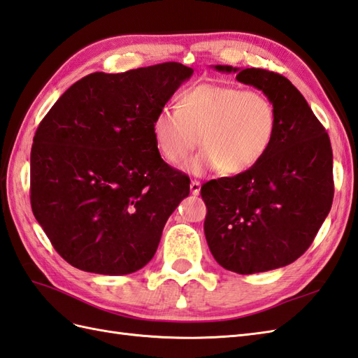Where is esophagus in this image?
<instances>
[{
    "label": "esophagus",
    "instance_id": "obj_1",
    "mask_svg": "<svg viewBox=\"0 0 358 358\" xmlns=\"http://www.w3.org/2000/svg\"><path fill=\"white\" fill-rule=\"evenodd\" d=\"M199 190H201V182L196 180L190 181V192H192V195H199Z\"/></svg>",
    "mask_w": 358,
    "mask_h": 358
}]
</instances>
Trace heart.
<instances>
[{"instance_id": "b5f03b06", "label": "heart", "mask_w": 358, "mask_h": 358, "mask_svg": "<svg viewBox=\"0 0 358 358\" xmlns=\"http://www.w3.org/2000/svg\"><path fill=\"white\" fill-rule=\"evenodd\" d=\"M276 131L278 113L268 96L222 84L181 91L177 108H160L151 123L157 151L173 166L186 162L199 137L203 151L186 164L195 176L252 171L270 151Z\"/></svg>"}]
</instances>
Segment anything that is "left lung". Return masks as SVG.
<instances>
[{
  "instance_id": "obj_1",
  "label": "left lung",
  "mask_w": 358,
  "mask_h": 358,
  "mask_svg": "<svg viewBox=\"0 0 358 358\" xmlns=\"http://www.w3.org/2000/svg\"><path fill=\"white\" fill-rule=\"evenodd\" d=\"M215 69L236 73L239 82L268 96L276 106L278 131L256 168L201 186L207 244L221 267L239 274L285 267L308 250L331 210L328 132L282 74L230 65Z\"/></svg>"
}]
</instances>
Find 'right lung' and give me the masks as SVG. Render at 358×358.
I'll return each mask as SVG.
<instances>
[{
    "instance_id": "1",
    "label": "right lung",
    "mask_w": 358,
    "mask_h": 358,
    "mask_svg": "<svg viewBox=\"0 0 358 358\" xmlns=\"http://www.w3.org/2000/svg\"><path fill=\"white\" fill-rule=\"evenodd\" d=\"M192 73L178 62L91 73L39 123L30 152L31 210L73 267L119 276L152 259L190 181L162 159L151 123Z\"/></svg>"
}]
</instances>
